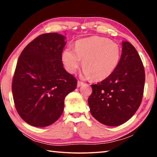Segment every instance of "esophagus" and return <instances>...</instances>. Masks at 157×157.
Here are the masks:
<instances>
[{
  "label": "esophagus",
  "instance_id": "1",
  "mask_svg": "<svg viewBox=\"0 0 157 157\" xmlns=\"http://www.w3.org/2000/svg\"><path fill=\"white\" fill-rule=\"evenodd\" d=\"M83 84H84L83 82H80V81H78V87L81 86H82V85H83Z\"/></svg>",
  "mask_w": 157,
  "mask_h": 157
}]
</instances>
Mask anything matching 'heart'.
I'll use <instances>...</instances> for the list:
<instances>
[{"instance_id":"heart-1","label":"heart","mask_w":157,"mask_h":157,"mask_svg":"<svg viewBox=\"0 0 157 157\" xmlns=\"http://www.w3.org/2000/svg\"><path fill=\"white\" fill-rule=\"evenodd\" d=\"M121 48L115 42L101 36L77 41L75 48L67 46L62 54L66 70L75 73L82 64L81 76L95 81L102 80L113 73L121 60Z\"/></svg>"}]
</instances>
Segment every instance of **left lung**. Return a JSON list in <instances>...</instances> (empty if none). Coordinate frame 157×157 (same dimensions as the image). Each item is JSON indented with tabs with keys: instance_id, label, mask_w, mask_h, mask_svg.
I'll return each instance as SVG.
<instances>
[{
	"instance_id": "obj_1",
	"label": "left lung",
	"mask_w": 157,
	"mask_h": 157,
	"mask_svg": "<svg viewBox=\"0 0 157 157\" xmlns=\"http://www.w3.org/2000/svg\"><path fill=\"white\" fill-rule=\"evenodd\" d=\"M121 60L116 70L104 80L92 84L88 99L91 115L105 125L118 126L134 115L141 103L145 71L135 48L122 42Z\"/></svg>"
}]
</instances>
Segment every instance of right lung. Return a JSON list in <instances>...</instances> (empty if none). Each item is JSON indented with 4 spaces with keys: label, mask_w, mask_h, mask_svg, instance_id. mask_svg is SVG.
<instances>
[{
    "label": "right lung",
    "mask_w": 157,
    "mask_h": 157,
    "mask_svg": "<svg viewBox=\"0 0 157 157\" xmlns=\"http://www.w3.org/2000/svg\"><path fill=\"white\" fill-rule=\"evenodd\" d=\"M66 36L58 33L39 35L18 58L12 80L16 109L34 127L50 125L59 119L64 100L77 87V79L62 62Z\"/></svg>",
    "instance_id": "right-lung-1"
}]
</instances>
